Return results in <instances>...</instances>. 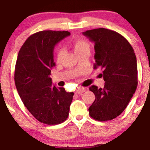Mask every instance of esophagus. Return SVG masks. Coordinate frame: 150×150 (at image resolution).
Here are the masks:
<instances>
[{
    "instance_id": "34e87169",
    "label": "esophagus",
    "mask_w": 150,
    "mask_h": 150,
    "mask_svg": "<svg viewBox=\"0 0 150 150\" xmlns=\"http://www.w3.org/2000/svg\"><path fill=\"white\" fill-rule=\"evenodd\" d=\"M84 91H85V88L79 87V88H77V89L75 90V94H81L83 93Z\"/></svg>"
}]
</instances>
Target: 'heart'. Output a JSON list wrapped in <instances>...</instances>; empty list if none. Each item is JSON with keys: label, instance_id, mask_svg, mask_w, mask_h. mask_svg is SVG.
Instances as JSON below:
<instances>
[{"label": "heart", "instance_id": "heart-1", "mask_svg": "<svg viewBox=\"0 0 150 150\" xmlns=\"http://www.w3.org/2000/svg\"><path fill=\"white\" fill-rule=\"evenodd\" d=\"M73 45H74L75 51L77 54L79 53V52H83L84 50H90V43L83 39H77L75 40L73 43ZM63 54V50H59L58 52H57L56 59L58 61H60L61 58H62Z\"/></svg>", "mask_w": 150, "mask_h": 150}]
</instances>
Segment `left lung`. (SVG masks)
<instances>
[{
  "label": "left lung",
  "mask_w": 150,
  "mask_h": 150,
  "mask_svg": "<svg viewBox=\"0 0 150 150\" xmlns=\"http://www.w3.org/2000/svg\"><path fill=\"white\" fill-rule=\"evenodd\" d=\"M83 35L94 43V69H101L103 88L91 86L95 100L89 114L98 121L117 117L129 103L137 86V64L133 48L127 40L115 31L106 28L87 30Z\"/></svg>",
  "instance_id": "left-lung-1"
}]
</instances>
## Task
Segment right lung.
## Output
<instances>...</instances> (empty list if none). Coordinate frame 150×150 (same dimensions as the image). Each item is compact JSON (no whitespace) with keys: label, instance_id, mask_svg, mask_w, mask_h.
Here are the masks:
<instances>
[{"label":"right lung","instance_id":"right-lung-1","mask_svg":"<svg viewBox=\"0 0 150 150\" xmlns=\"http://www.w3.org/2000/svg\"><path fill=\"white\" fill-rule=\"evenodd\" d=\"M68 31L43 30L30 36L21 47L15 68V83L23 103L38 121L49 125L69 116L73 92L52 84L54 49Z\"/></svg>","mask_w":150,"mask_h":150}]
</instances>
